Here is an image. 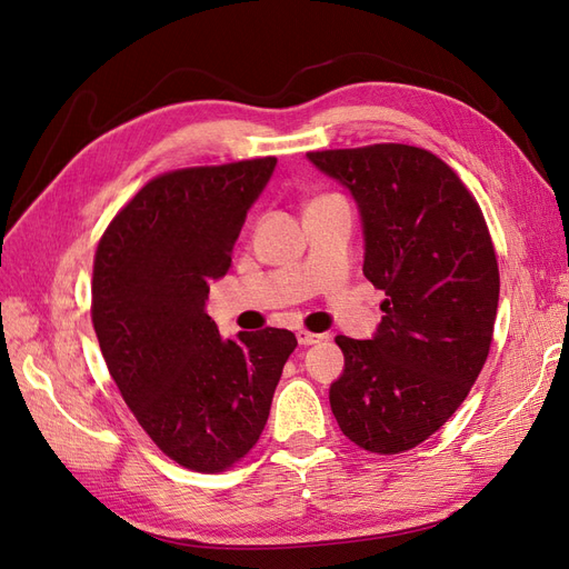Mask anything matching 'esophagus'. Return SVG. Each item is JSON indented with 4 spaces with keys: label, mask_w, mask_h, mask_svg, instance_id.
I'll return each mask as SVG.
<instances>
[{
    "label": "esophagus",
    "mask_w": 569,
    "mask_h": 569,
    "mask_svg": "<svg viewBox=\"0 0 569 569\" xmlns=\"http://www.w3.org/2000/svg\"><path fill=\"white\" fill-rule=\"evenodd\" d=\"M297 339H299L301 347H313V343L325 339V335H318V332H311V330H299Z\"/></svg>",
    "instance_id": "1"
}]
</instances>
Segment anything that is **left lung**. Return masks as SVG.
<instances>
[{
	"instance_id": "1",
	"label": "left lung",
	"mask_w": 569,
	"mask_h": 569,
	"mask_svg": "<svg viewBox=\"0 0 569 569\" xmlns=\"http://www.w3.org/2000/svg\"><path fill=\"white\" fill-rule=\"evenodd\" d=\"M351 189L366 232L363 274L382 289L372 339L335 337L343 372L335 418L356 446L416 449L470 393L493 339L498 261L477 199L437 153L410 144L308 151Z\"/></svg>"
}]
</instances>
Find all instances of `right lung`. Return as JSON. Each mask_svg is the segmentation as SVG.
Returning a JSON list of instances; mask_svg holds the SVG:
<instances>
[{
    "label": "right lung",
    "mask_w": 569,
    "mask_h": 569,
    "mask_svg": "<svg viewBox=\"0 0 569 569\" xmlns=\"http://www.w3.org/2000/svg\"><path fill=\"white\" fill-rule=\"evenodd\" d=\"M274 163L261 157L151 178L94 251L92 325L109 375L149 439L194 472H226L253 449L297 349L278 327L222 339L203 311Z\"/></svg>",
    "instance_id": "add662e5"
}]
</instances>
